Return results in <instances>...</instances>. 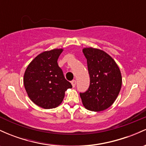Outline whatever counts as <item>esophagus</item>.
I'll use <instances>...</instances> for the list:
<instances>
[{
	"mask_svg": "<svg viewBox=\"0 0 146 146\" xmlns=\"http://www.w3.org/2000/svg\"><path fill=\"white\" fill-rule=\"evenodd\" d=\"M71 84H72V86H73V88H74V87L75 86V85H76V81H75V80H72V81H71Z\"/></svg>",
	"mask_w": 146,
	"mask_h": 146,
	"instance_id": "obj_1",
	"label": "esophagus"
}]
</instances>
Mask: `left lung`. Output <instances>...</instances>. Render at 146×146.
Here are the masks:
<instances>
[{
    "label": "left lung",
    "instance_id": "left-lung-1",
    "mask_svg": "<svg viewBox=\"0 0 146 146\" xmlns=\"http://www.w3.org/2000/svg\"><path fill=\"white\" fill-rule=\"evenodd\" d=\"M87 60L90 86L80 93L84 106L87 110L100 112L114 103L121 88V71L112 57L102 50L92 47L82 50Z\"/></svg>",
    "mask_w": 146,
    "mask_h": 146
}]
</instances>
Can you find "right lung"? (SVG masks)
Listing matches in <instances>:
<instances>
[{"instance_id":"right-lung-1","label":"right lung","mask_w":146,"mask_h":146,"mask_svg":"<svg viewBox=\"0 0 146 146\" xmlns=\"http://www.w3.org/2000/svg\"><path fill=\"white\" fill-rule=\"evenodd\" d=\"M62 51V48H54L40 53L25 72L23 82L28 96L44 109L58 107L63 101L65 91L72 88L58 64Z\"/></svg>"}]
</instances>
